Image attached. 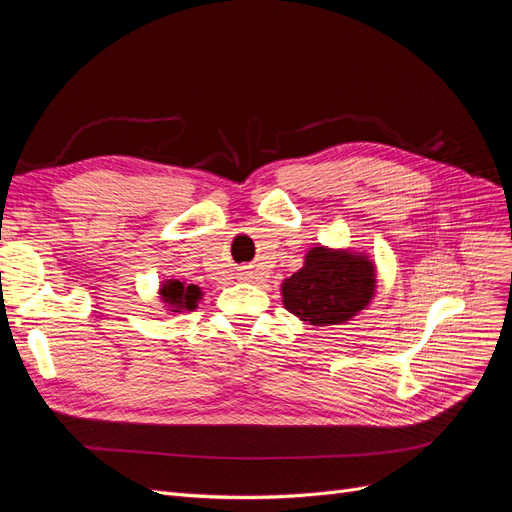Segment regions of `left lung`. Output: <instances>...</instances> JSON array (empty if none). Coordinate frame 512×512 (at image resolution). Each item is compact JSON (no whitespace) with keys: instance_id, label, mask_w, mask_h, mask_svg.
<instances>
[{"instance_id":"1","label":"left lung","mask_w":512,"mask_h":512,"mask_svg":"<svg viewBox=\"0 0 512 512\" xmlns=\"http://www.w3.org/2000/svg\"><path fill=\"white\" fill-rule=\"evenodd\" d=\"M374 292L376 269L367 256L322 245L312 247L305 265L282 284L284 307L314 327L344 324L369 305Z\"/></svg>"}]
</instances>
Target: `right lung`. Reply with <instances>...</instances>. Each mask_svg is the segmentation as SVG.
I'll use <instances>...</instances> for the list:
<instances>
[{
    "label": "right lung",
    "mask_w": 512,
    "mask_h": 512,
    "mask_svg": "<svg viewBox=\"0 0 512 512\" xmlns=\"http://www.w3.org/2000/svg\"><path fill=\"white\" fill-rule=\"evenodd\" d=\"M160 294H162V301L168 307H173L170 312H179V309H194L198 299L203 297V292H200L198 286H194V284L185 286L179 280L164 282L160 288Z\"/></svg>",
    "instance_id": "add662e5"
}]
</instances>
